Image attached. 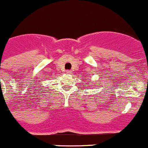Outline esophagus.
<instances>
[{"mask_svg":"<svg viewBox=\"0 0 148 148\" xmlns=\"http://www.w3.org/2000/svg\"><path fill=\"white\" fill-rule=\"evenodd\" d=\"M70 73H71V71H70L69 70H67V71H66V74H70Z\"/></svg>","mask_w":148,"mask_h":148,"instance_id":"obj_1","label":"esophagus"}]
</instances>
